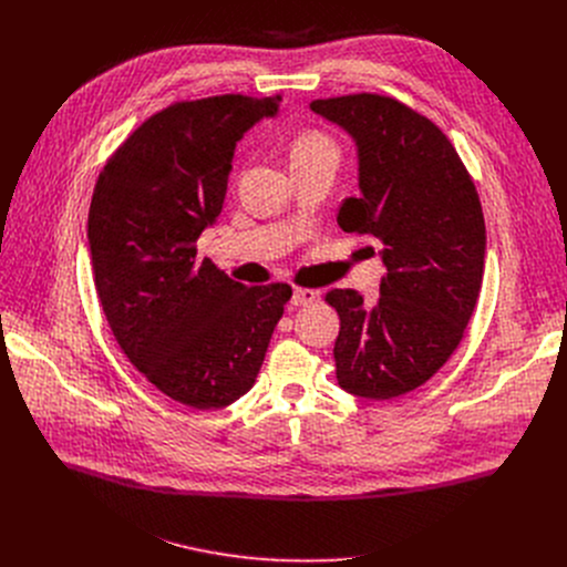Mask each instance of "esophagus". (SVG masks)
<instances>
[{"instance_id":"esophagus-1","label":"esophagus","mask_w":567,"mask_h":567,"mask_svg":"<svg viewBox=\"0 0 567 567\" xmlns=\"http://www.w3.org/2000/svg\"><path fill=\"white\" fill-rule=\"evenodd\" d=\"M316 298H318V291H316V289L296 287L293 293H291V305H293V307H305V305H311Z\"/></svg>"}]
</instances>
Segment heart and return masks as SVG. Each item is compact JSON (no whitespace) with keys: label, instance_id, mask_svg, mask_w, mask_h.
Returning a JSON list of instances; mask_svg holds the SVG:
<instances>
[{"label":"heart","instance_id":"heart-1","mask_svg":"<svg viewBox=\"0 0 567 567\" xmlns=\"http://www.w3.org/2000/svg\"><path fill=\"white\" fill-rule=\"evenodd\" d=\"M322 150H334L332 138H328L326 134H320L316 130H307L302 134H298L291 143V156H305V154H313V152H322Z\"/></svg>","mask_w":567,"mask_h":567}]
</instances>
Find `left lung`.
I'll return each mask as SVG.
<instances>
[{"mask_svg":"<svg viewBox=\"0 0 567 567\" xmlns=\"http://www.w3.org/2000/svg\"><path fill=\"white\" fill-rule=\"evenodd\" d=\"M316 114L341 125L359 152V197L339 226L379 241L381 296L363 305L332 289L339 385L363 399H392L426 383L460 346L484 274V217L460 154L426 116L390 96L320 99Z\"/></svg>","mask_w":567,"mask_h":567,"instance_id":"8db88e82","label":"left lung"}]
</instances>
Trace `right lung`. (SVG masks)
I'll list each match as a JSON object with an SVG mask.
<instances>
[{
	"mask_svg": "<svg viewBox=\"0 0 567 567\" xmlns=\"http://www.w3.org/2000/svg\"><path fill=\"white\" fill-rule=\"evenodd\" d=\"M280 101L224 94L161 110L107 158L94 188L87 237L112 334L150 383L197 411L254 388L291 298L285 282L245 287L197 260L235 143Z\"/></svg>",
	"mask_w": 567,
	"mask_h": 567,
	"instance_id": "right-lung-1",
	"label": "right lung"
}]
</instances>
